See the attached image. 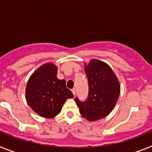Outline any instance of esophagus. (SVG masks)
<instances>
[{"instance_id": "1", "label": "esophagus", "mask_w": 152, "mask_h": 152, "mask_svg": "<svg viewBox=\"0 0 152 152\" xmlns=\"http://www.w3.org/2000/svg\"><path fill=\"white\" fill-rule=\"evenodd\" d=\"M72 93H73V95H74V96H76V89H75V88H73V89H72Z\"/></svg>"}]
</instances>
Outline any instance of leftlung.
<instances>
[{"label":"left lung","instance_id":"8db88e82","mask_svg":"<svg viewBox=\"0 0 152 152\" xmlns=\"http://www.w3.org/2000/svg\"><path fill=\"white\" fill-rule=\"evenodd\" d=\"M89 93L85 101L75 98L80 113L89 121H96L109 114L115 105L120 93V85L108 64L92 60L85 66Z\"/></svg>","mask_w":152,"mask_h":152}]
</instances>
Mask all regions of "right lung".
<instances>
[{"label":"right lung","mask_w":152,"mask_h":152,"mask_svg":"<svg viewBox=\"0 0 152 152\" xmlns=\"http://www.w3.org/2000/svg\"><path fill=\"white\" fill-rule=\"evenodd\" d=\"M56 73L57 67L54 64H44L33 73L26 87L27 103L44 118L55 117L67 99L74 96L66 88V80H59Z\"/></svg>","instance_id":"right-lung-1"}]
</instances>
